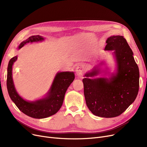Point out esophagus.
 Instances as JSON below:
<instances>
[{
	"label": "esophagus",
	"mask_w": 147,
	"mask_h": 147,
	"mask_svg": "<svg viewBox=\"0 0 147 147\" xmlns=\"http://www.w3.org/2000/svg\"><path fill=\"white\" fill-rule=\"evenodd\" d=\"M86 67L84 64H78L76 67V74L78 75V76L80 77V78L82 77L83 74L86 71Z\"/></svg>",
	"instance_id": "esophagus-1"
}]
</instances>
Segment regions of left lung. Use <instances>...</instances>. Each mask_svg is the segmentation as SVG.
<instances>
[{
	"label": "left lung",
	"mask_w": 147,
	"mask_h": 147,
	"mask_svg": "<svg viewBox=\"0 0 147 147\" xmlns=\"http://www.w3.org/2000/svg\"><path fill=\"white\" fill-rule=\"evenodd\" d=\"M105 50L114 51L117 73L111 79L84 78V95L89 110L99 117L111 118L120 115L135 100L140 87V71L133 52L122 36L107 38ZM94 71L86 78L95 76Z\"/></svg>",
	"instance_id": "obj_1"
}]
</instances>
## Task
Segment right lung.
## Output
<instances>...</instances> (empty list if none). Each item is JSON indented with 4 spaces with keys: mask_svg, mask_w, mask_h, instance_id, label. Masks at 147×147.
Instances as JSON below:
<instances>
[{
    "mask_svg": "<svg viewBox=\"0 0 147 147\" xmlns=\"http://www.w3.org/2000/svg\"><path fill=\"white\" fill-rule=\"evenodd\" d=\"M43 39L42 36L38 35L31 36L20 45L19 49L30 42L42 41ZM17 59V56L12 58L7 66L6 84L12 101L20 111L33 118L43 119L57 113L63 105L66 90L75 78L74 74L73 72L58 73L53 80L47 97L35 102H28L17 94L13 85L12 69V65Z\"/></svg>",
    "mask_w": 147,
    "mask_h": 147,
    "instance_id": "add662e5",
    "label": "right lung"
}]
</instances>
